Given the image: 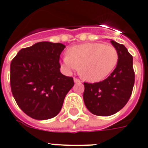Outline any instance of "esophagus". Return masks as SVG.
<instances>
[{"instance_id": "34e87169", "label": "esophagus", "mask_w": 148, "mask_h": 148, "mask_svg": "<svg viewBox=\"0 0 148 148\" xmlns=\"http://www.w3.org/2000/svg\"><path fill=\"white\" fill-rule=\"evenodd\" d=\"M74 82H75V83H81V81H80L79 79L76 78V77H74Z\"/></svg>"}]
</instances>
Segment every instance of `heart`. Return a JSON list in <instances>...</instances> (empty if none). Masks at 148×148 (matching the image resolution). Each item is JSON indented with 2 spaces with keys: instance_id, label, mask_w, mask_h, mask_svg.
<instances>
[{
  "instance_id": "b5f03b06",
  "label": "heart",
  "mask_w": 148,
  "mask_h": 148,
  "mask_svg": "<svg viewBox=\"0 0 148 148\" xmlns=\"http://www.w3.org/2000/svg\"><path fill=\"white\" fill-rule=\"evenodd\" d=\"M119 60L117 49L101 42H87L70 48L62 59V66L67 73L78 69L80 75L88 82H98L109 76Z\"/></svg>"
}]
</instances>
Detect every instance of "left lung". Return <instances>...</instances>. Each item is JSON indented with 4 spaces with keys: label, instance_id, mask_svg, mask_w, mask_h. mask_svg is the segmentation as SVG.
<instances>
[{
    "label": "left lung",
    "instance_id": "left-lung-1",
    "mask_svg": "<svg viewBox=\"0 0 148 148\" xmlns=\"http://www.w3.org/2000/svg\"><path fill=\"white\" fill-rule=\"evenodd\" d=\"M110 42L119 54L116 67L102 82L84 83L85 106L92 114L101 116L115 114L125 106L131 96L135 79L131 54L123 44Z\"/></svg>",
    "mask_w": 148,
    "mask_h": 148
}]
</instances>
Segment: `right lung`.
I'll return each mask as SVG.
<instances>
[{"instance_id": "1", "label": "right lung", "mask_w": 148, "mask_h": 148, "mask_svg": "<svg viewBox=\"0 0 148 148\" xmlns=\"http://www.w3.org/2000/svg\"><path fill=\"white\" fill-rule=\"evenodd\" d=\"M62 43L39 42L23 48L11 60V88L19 108L32 119L56 116L74 82L60 73Z\"/></svg>"}]
</instances>
